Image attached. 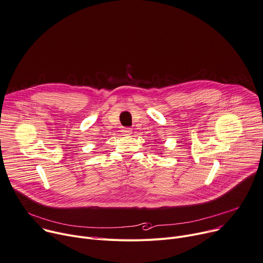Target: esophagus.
Here are the masks:
<instances>
[{
	"label": "esophagus",
	"instance_id": "34e87169",
	"mask_svg": "<svg viewBox=\"0 0 263 263\" xmlns=\"http://www.w3.org/2000/svg\"><path fill=\"white\" fill-rule=\"evenodd\" d=\"M122 132L124 135H130L132 133V129L131 128H123Z\"/></svg>",
	"mask_w": 263,
	"mask_h": 263
}]
</instances>
